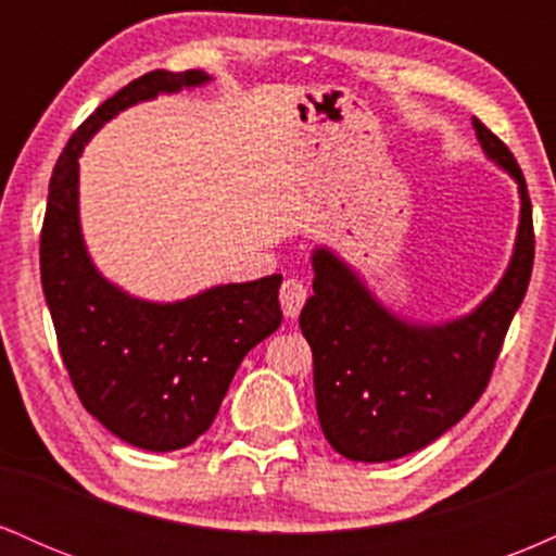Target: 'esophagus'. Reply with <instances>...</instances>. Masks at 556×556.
I'll use <instances>...</instances> for the list:
<instances>
[{
	"instance_id": "obj_1",
	"label": "esophagus",
	"mask_w": 556,
	"mask_h": 556,
	"mask_svg": "<svg viewBox=\"0 0 556 556\" xmlns=\"http://www.w3.org/2000/svg\"><path fill=\"white\" fill-rule=\"evenodd\" d=\"M305 298H308V290L300 279H285L282 290H279V303H282V314L287 318H298L300 308H303Z\"/></svg>"
}]
</instances>
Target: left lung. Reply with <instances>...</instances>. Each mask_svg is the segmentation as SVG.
<instances>
[{"mask_svg":"<svg viewBox=\"0 0 556 556\" xmlns=\"http://www.w3.org/2000/svg\"><path fill=\"white\" fill-rule=\"evenodd\" d=\"M483 156L518 185L520 216L500 282L468 314L416 321L381 300L361 271L316 245L314 295L300 329L314 353L316 413L327 442L355 463H389L424 450L460 420L489 384L504 334L533 269V214L522 172L473 117Z\"/></svg>","mask_w":556,"mask_h":556,"instance_id":"obj_1","label":"left lung"}]
</instances>
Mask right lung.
Returning a JSON list of instances; mask_svg holds the SVG:
<instances>
[{"label":"right lung","instance_id":"obj_1","mask_svg":"<svg viewBox=\"0 0 556 556\" xmlns=\"http://www.w3.org/2000/svg\"><path fill=\"white\" fill-rule=\"evenodd\" d=\"M203 70H154L83 123L56 162L41 229V285L75 392L123 442L149 452L193 444L212 426L235 371L282 324V274L146 300L110 282L80 227V156L110 119L156 96L208 86Z\"/></svg>","mask_w":556,"mask_h":556}]
</instances>
